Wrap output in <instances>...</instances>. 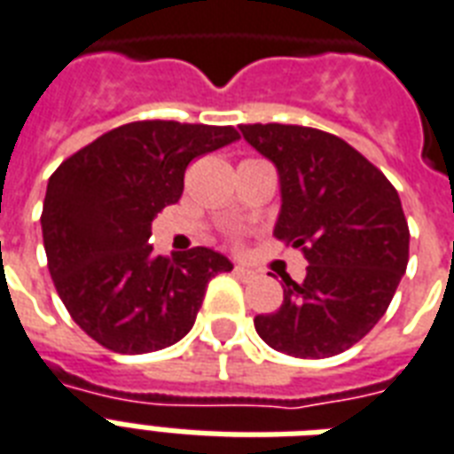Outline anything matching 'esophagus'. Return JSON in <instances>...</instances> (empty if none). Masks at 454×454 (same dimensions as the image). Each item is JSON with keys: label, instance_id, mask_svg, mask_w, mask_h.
I'll use <instances>...</instances> for the list:
<instances>
[{"label": "esophagus", "instance_id": "esophagus-1", "mask_svg": "<svg viewBox=\"0 0 454 454\" xmlns=\"http://www.w3.org/2000/svg\"><path fill=\"white\" fill-rule=\"evenodd\" d=\"M234 275H237V278H241V279H251L255 275L254 270H251V268H248V265H234Z\"/></svg>", "mask_w": 454, "mask_h": 454}]
</instances>
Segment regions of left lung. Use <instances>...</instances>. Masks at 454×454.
Returning a JSON list of instances; mask_svg holds the SVG:
<instances>
[{"mask_svg": "<svg viewBox=\"0 0 454 454\" xmlns=\"http://www.w3.org/2000/svg\"><path fill=\"white\" fill-rule=\"evenodd\" d=\"M278 167L275 237L309 261L304 282L285 278V301L255 316L272 349L325 359L349 349L383 318L407 270L409 227L387 176L342 138L294 124H241Z\"/></svg>", "mask_w": 454, "mask_h": 454, "instance_id": "left-lung-1", "label": "left lung"}]
</instances>
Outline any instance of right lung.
Returning <instances> with one entry per match:
<instances>
[{"label": "right lung", "mask_w": 454, "mask_h": 454, "mask_svg": "<svg viewBox=\"0 0 454 454\" xmlns=\"http://www.w3.org/2000/svg\"><path fill=\"white\" fill-rule=\"evenodd\" d=\"M237 138L234 126L131 121L57 167L40 217L47 268L85 335L117 354H148L193 328L230 258L206 247L158 255L150 223L182 199L191 160Z\"/></svg>", "instance_id": "right-lung-1"}]
</instances>
